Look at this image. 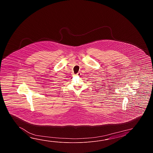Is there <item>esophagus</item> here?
I'll return each instance as SVG.
<instances>
[{
  "label": "esophagus",
  "instance_id": "obj_1",
  "mask_svg": "<svg viewBox=\"0 0 153 153\" xmlns=\"http://www.w3.org/2000/svg\"><path fill=\"white\" fill-rule=\"evenodd\" d=\"M76 75H77V76H80V75H81V73L80 72H78Z\"/></svg>",
  "mask_w": 153,
  "mask_h": 153
}]
</instances>
